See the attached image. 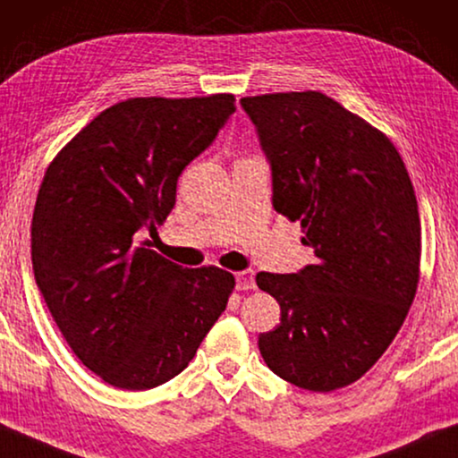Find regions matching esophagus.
I'll return each instance as SVG.
<instances>
[{"label": "esophagus", "mask_w": 458, "mask_h": 458, "mask_svg": "<svg viewBox=\"0 0 458 458\" xmlns=\"http://www.w3.org/2000/svg\"><path fill=\"white\" fill-rule=\"evenodd\" d=\"M255 288V273L238 271L236 273V290H252Z\"/></svg>", "instance_id": "obj_1"}]
</instances>
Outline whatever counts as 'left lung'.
Wrapping results in <instances>:
<instances>
[{
	"label": "left lung",
	"mask_w": 458,
	"mask_h": 458,
	"mask_svg": "<svg viewBox=\"0 0 458 458\" xmlns=\"http://www.w3.org/2000/svg\"><path fill=\"white\" fill-rule=\"evenodd\" d=\"M241 106L269 162L273 209L300 222L317 259L296 273H257L282 309L259 352L279 378L335 391L377 364L413 302V185L386 135L325 94H263Z\"/></svg>",
	"instance_id": "left-lung-1"
}]
</instances>
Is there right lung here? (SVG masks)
<instances>
[{"label":"right lung","mask_w":458,"mask_h":458,"mask_svg":"<svg viewBox=\"0 0 458 458\" xmlns=\"http://www.w3.org/2000/svg\"><path fill=\"white\" fill-rule=\"evenodd\" d=\"M236 111L232 94L129 98L92 119L47 168L32 216V269L88 370L125 391L189 366L234 288L140 244L174 208L176 181Z\"/></svg>","instance_id":"obj_1"}]
</instances>
